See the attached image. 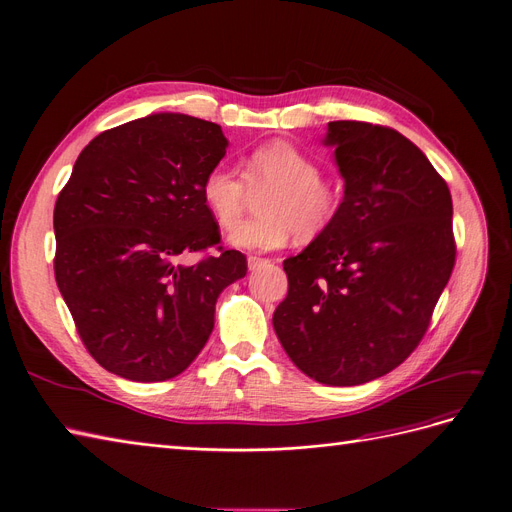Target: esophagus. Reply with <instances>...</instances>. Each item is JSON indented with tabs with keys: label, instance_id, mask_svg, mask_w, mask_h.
<instances>
[{
	"label": "esophagus",
	"instance_id": "esophagus-1",
	"mask_svg": "<svg viewBox=\"0 0 512 512\" xmlns=\"http://www.w3.org/2000/svg\"><path fill=\"white\" fill-rule=\"evenodd\" d=\"M270 259H263V257H257V255H249V270L255 272V270H261L263 266H268Z\"/></svg>",
	"mask_w": 512,
	"mask_h": 512
}]
</instances>
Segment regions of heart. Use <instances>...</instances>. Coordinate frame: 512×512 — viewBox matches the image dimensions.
Wrapping results in <instances>:
<instances>
[{
	"mask_svg": "<svg viewBox=\"0 0 512 512\" xmlns=\"http://www.w3.org/2000/svg\"><path fill=\"white\" fill-rule=\"evenodd\" d=\"M251 189L270 187L259 198L261 215L240 223L230 242L240 249H278L295 232L297 238L320 234L339 211V196L323 181L318 162L291 143L261 145L242 164V177L223 164L211 168L202 181V202L219 227L232 230L240 221Z\"/></svg>",
	"mask_w": 512,
	"mask_h": 512,
	"instance_id": "heart-1",
	"label": "heart"
}]
</instances>
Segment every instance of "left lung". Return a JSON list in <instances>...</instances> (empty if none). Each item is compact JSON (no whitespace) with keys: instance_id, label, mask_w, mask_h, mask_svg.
<instances>
[{"instance_id":"left-lung-1","label":"left lung","mask_w":512,"mask_h":512,"mask_svg":"<svg viewBox=\"0 0 512 512\" xmlns=\"http://www.w3.org/2000/svg\"><path fill=\"white\" fill-rule=\"evenodd\" d=\"M344 200L282 261L289 293L274 331L299 371L327 386L390 373L418 348L456 263L451 194L418 145L369 122H329Z\"/></svg>"}]
</instances>
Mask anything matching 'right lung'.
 <instances>
[{
	"mask_svg": "<svg viewBox=\"0 0 512 512\" xmlns=\"http://www.w3.org/2000/svg\"><path fill=\"white\" fill-rule=\"evenodd\" d=\"M221 126L154 113L101 132L54 206V276L86 350L132 382L183 373L215 327L221 291L246 276L217 246L202 181L225 156Z\"/></svg>",
	"mask_w": 512,
	"mask_h": 512,
	"instance_id": "add662e5",
	"label": "right lung"
}]
</instances>
